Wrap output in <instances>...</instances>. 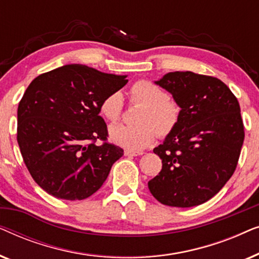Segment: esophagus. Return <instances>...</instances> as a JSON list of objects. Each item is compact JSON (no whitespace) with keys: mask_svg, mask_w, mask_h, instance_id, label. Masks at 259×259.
Here are the masks:
<instances>
[{"mask_svg":"<svg viewBox=\"0 0 259 259\" xmlns=\"http://www.w3.org/2000/svg\"><path fill=\"white\" fill-rule=\"evenodd\" d=\"M144 152L141 151H132V150H125V155L127 157H138V155H143Z\"/></svg>","mask_w":259,"mask_h":259,"instance_id":"obj_1","label":"esophagus"}]
</instances>
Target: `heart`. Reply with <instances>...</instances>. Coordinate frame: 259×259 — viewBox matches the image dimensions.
Instances as JSON below:
<instances>
[{
  "mask_svg": "<svg viewBox=\"0 0 259 259\" xmlns=\"http://www.w3.org/2000/svg\"><path fill=\"white\" fill-rule=\"evenodd\" d=\"M130 102L141 105L136 115V125H115L109 128L113 143L128 150H144L153 143L157 136H171L182 119L179 102L169 98L152 81H137L130 90ZM122 111L123 99L119 92L107 95L100 104L101 115L111 122L119 121Z\"/></svg>",
  "mask_w": 259,
  "mask_h": 259,
  "instance_id": "obj_1",
  "label": "heart"
}]
</instances>
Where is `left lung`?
Instances as JSON below:
<instances>
[{
  "label": "left lung",
  "mask_w": 259,
  "mask_h": 259,
  "mask_svg": "<svg viewBox=\"0 0 259 259\" xmlns=\"http://www.w3.org/2000/svg\"><path fill=\"white\" fill-rule=\"evenodd\" d=\"M155 83L179 102L182 119L153 150L162 168L148 189L167 206H197L223 189L238 164L245 136L239 102L214 76L172 72Z\"/></svg>",
  "instance_id": "left-lung-1"
}]
</instances>
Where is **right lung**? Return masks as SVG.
Listing matches in <instances>:
<instances>
[{
    "instance_id": "right-lung-1",
    "label": "right lung",
    "mask_w": 259,
    "mask_h": 259,
    "mask_svg": "<svg viewBox=\"0 0 259 259\" xmlns=\"http://www.w3.org/2000/svg\"><path fill=\"white\" fill-rule=\"evenodd\" d=\"M127 82L83 65L62 66L31 81L17 108V143L42 190L82 200L102 186L123 150L107 141L100 104Z\"/></svg>"
}]
</instances>
